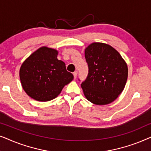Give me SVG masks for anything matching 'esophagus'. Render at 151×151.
<instances>
[{
	"instance_id": "34e87169",
	"label": "esophagus",
	"mask_w": 151,
	"mask_h": 151,
	"mask_svg": "<svg viewBox=\"0 0 151 151\" xmlns=\"http://www.w3.org/2000/svg\"><path fill=\"white\" fill-rule=\"evenodd\" d=\"M73 77H74V78H76V77H77V74H78V71H74L73 73Z\"/></svg>"
}]
</instances>
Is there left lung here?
<instances>
[{"mask_svg": "<svg viewBox=\"0 0 151 151\" xmlns=\"http://www.w3.org/2000/svg\"><path fill=\"white\" fill-rule=\"evenodd\" d=\"M84 54L88 73L81 86L86 98L97 105L113 102L127 82V63L117 51L104 43H92Z\"/></svg>", "mask_w": 151, "mask_h": 151, "instance_id": "obj_1", "label": "left lung"}]
</instances>
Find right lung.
<instances>
[{"label": "right lung", "mask_w": 151, "mask_h": 151, "mask_svg": "<svg viewBox=\"0 0 151 151\" xmlns=\"http://www.w3.org/2000/svg\"><path fill=\"white\" fill-rule=\"evenodd\" d=\"M55 49L42 47L30 55L20 69V79L26 93L34 100L47 102L56 98L73 79L65 64L57 58Z\"/></svg>", "instance_id": "right-lung-1"}]
</instances>
